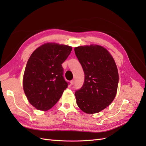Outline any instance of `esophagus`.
<instances>
[{
	"instance_id": "esophagus-1",
	"label": "esophagus",
	"mask_w": 146,
	"mask_h": 146,
	"mask_svg": "<svg viewBox=\"0 0 146 146\" xmlns=\"http://www.w3.org/2000/svg\"><path fill=\"white\" fill-rule=\"evenodd\" d=\"M74 80H72L70 81V85H74Z\"/></svg>"
}]
</instances>
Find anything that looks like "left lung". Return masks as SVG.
I'll return each mask as SVG.
<instances>
[{"instance_id":"8db88e82","label":"left lung","mask_w":146,"mask_h":146,"mask_svg":"<svg viewBox=\"0 0 146 146\" xmlns=\"http://www.w3.org/2000/svg\"><path fill=\"white\" fill-rule=\"evenodd\" d=\"M74 51L85 74L83 86L75 92L77 104L86 113H98L116 96L119 75L115 61L100 46H79Z\"/></svg>"}]
</instances>
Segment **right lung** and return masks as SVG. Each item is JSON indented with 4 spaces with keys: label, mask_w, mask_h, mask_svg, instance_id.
<instances>
[{
    "label": "right lung",
    "mask_w": 146,
    "mask_h": 146,
    "mask_svg": "<svg viewBox=\"0 0 146 146\" xmlns=\"http://www.w3.org/2000/svg\"><path fill=\"white\" fill-rule=\"evenodd\" d=\"M72 47L47 43L31 55L25 66L23 88L29 102L39 110H48L57 103L69 82L63 77L62 64Z\"/></svg>",
    "instance_id": "add662e5"
}]
</instances>
